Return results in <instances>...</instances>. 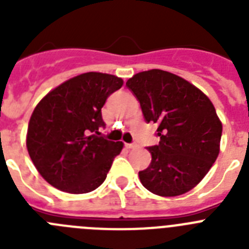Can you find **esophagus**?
<instances>
[{"instance_id":"34e87169","label":"esophagus","mask_w":249,"mask_h":249,"mask_svg":"<svg viewBox=\"0 0 249 249\" xmlns=\"http://www.w3.org/2000/svg\"><path fill=\"white\" fill-rule=\"evenodd\" d=\"M126 147H127V148H129V149H133V148H137L138 144H136V143H127Z\"/></svg>"}]
</instances>
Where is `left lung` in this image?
Segmentation results:
<instances>
[{
  "label": "left lung",
  "instance_id": "1",
  "mask_svg": "<svg viewBox=\"0 0 249 249\" xmlns=\"http://www.w3.org/2000/svg\"><path fill=\"white\" fill-rule=\"evenodd\" d=\"M126 86L146 122L158 126L160 143L147 147L152 160L138 172L141 183L162 197L188 192L218 157L222 123L214 106L192 83L162 70L140 72Z\"/></svg>",
  "mask_w": 249,
  "mask_h": 249
}]
</instances>
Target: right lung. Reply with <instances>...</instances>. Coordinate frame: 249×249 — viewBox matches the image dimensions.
Wrapping results in <instances>:
<instances>
[{
	"label": "right lung",
	"instance_id": "obj_1",
	"mask_svg": "<svg viewBox=\"0 0 249 249\" xmlns=\"http://www.w3.org/2000/svg\"><path fill=\"white\" fill-rule=\"evenodd\" d=\"M113 74L87 72L48 92L36 106L27 129L28 155L54 188L87 193L105 182L122 142L103 138L101 108L122 87Z\"/></svg>",
	"mask_w": 249,
	"mask_h": 249
}]
</instances>
